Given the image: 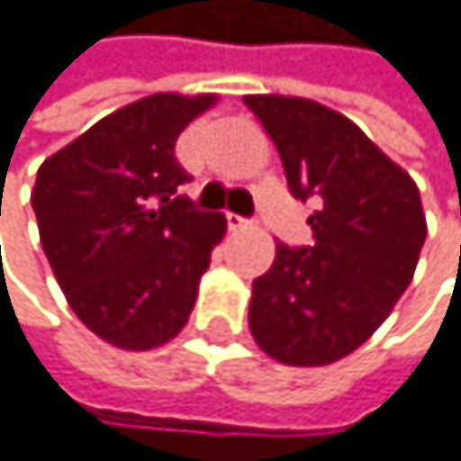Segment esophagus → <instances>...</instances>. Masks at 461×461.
<instances>
[{
    "mask_svg": "<svg viewBox=\"0 0 461 461\" xmlns=\"http://www.w3.org/2000/svg\"><path fill=\"white\" fill-rule=\"evenodd\" d=\"M226 221H229V229H235V232H240V229H249V226H252L249 221L238 218V214H226Z\"/></svg>",
    "mask_w": 461,
    "mask_h": 461,
    "instance_id": "esophagus-1",
    "label": "esophagus"
}]
</instances>
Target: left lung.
Here are the masks:
<instances>
[{
    "label": "left lung",
    "instance_id": "1",
    "mask_svg": "<svg viewBox=\"0 0 461 461\" xmlns=\"http://www.w3.org/2000/svg\"><path fill=\"white\" fill-rule=\"evenodd\" d=\"M289 192L312 200V247H276L252 284L249 330L281 365L324 367L358 350L413 281L425 212L413 177L373 140L315 100L249 94Z\"/></svg>",
    "mask_w": 461,
    "mask_h": 461
}]
</instances>
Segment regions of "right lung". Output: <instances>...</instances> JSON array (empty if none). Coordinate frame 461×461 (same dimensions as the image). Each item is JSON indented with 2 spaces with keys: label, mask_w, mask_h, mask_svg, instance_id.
<instances>
[{
  "label": "right lung",
  "mask_w": 461,
  "mask_h": 461,
  "mask_svg": "<svg viewBox=\"0 0 461 461\" xmlns=\"http://www.w3.org/2000/svg\"><path fill=\"white\" fill-rule=\"evenodd\" d=\"M218 94H151L94 122L40 166L31 206L68 307L120 350H154L185 327L226 218L177 185L180 131Z\"/></svg>",
  "instance_id": "1"
}]
</instances>
